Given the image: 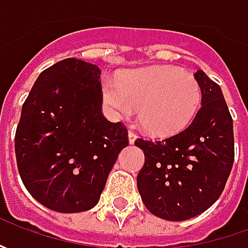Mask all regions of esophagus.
<instances>
[{
  "mask_svg": "<svg viewBox=\"0 0 248 248\" xmlns=\"http://www.w3.org/2000/svg\"><path fill=\"white\" fill-rule=\"evenodd\" d=\"M137 140V134L134 131H128V142L129 143H134Z\"/></svg>",
  "mask_w": 248,
  "mask_h": 248,
  "instance_id": "1",
  "label": "esophagus"
}]
</instances>
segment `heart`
Masks as SVG:
<instances>
[{
	"label": "heart",
	"mask_w": 248,
	"mask_h": 248,
	"mask_svg": "<svg viewBox=\"0 0 248 248\" xmlns=\"http://www.w3.org/2000/svg\"><path fill=\"white\" fill-rule=\"evenodd\" d=\"M103 105L114 119H128L139 109V123L156 137H171L195 117L202 88L195 77L174 66H149L103 78Z\"/></svg>",
	"instance_id": "b5f03b06"
}]
</instances>
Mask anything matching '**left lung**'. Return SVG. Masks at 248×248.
<instances>
[{
  "instance_id": "8db88e82",
  "label": "left lung",
  "mask_w": 248,
  "mask_h": 248,
  "mask_svg": "<svg viewBox=\"0 0 248 248\" xmlns=\"http://www.w3.org/2000/svg\"><path fill=\"white\" fill-rule=\"evenodd\" d=\"M195 78L202 108L189 127L164 140H135L145 155L139 195L152 214L167 221L190 219L210 208L233 166V121L222 90L203 70Z\"/></svg>"
}]
</instances>
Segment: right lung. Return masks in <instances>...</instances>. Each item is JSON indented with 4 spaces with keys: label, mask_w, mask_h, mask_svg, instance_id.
<instances>
[{
    "label": "right lung",
    "mask_w": 248,
    "mask_h": 248,
    "mask_svg": "<svg viewBox=\"0 0 248 248\" xmlns=\"http://www.w3.org/2000/svg\"><path fill=\"white\" fill-rule=\"evenodd\" d=\"M100 69L69 58L44 70L24 100L15 155L26 189L56 213L98 204L120 152L128 145L121 123L102 114Z\"/></svg>",
    "instance_id": "1"
}]
</instances>
